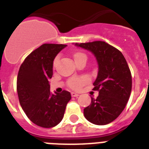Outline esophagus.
Returning <instances> with one entry per match:
<instances>
[{"label":"esophagus","instance_id":"obj_1","mask_svg":"<svg viewBox=\"0 0 149 149\" xmlns=\"http://www.w3.org/2000/svg\"><path fill=\"white\" fill-rule=\"evenodd\" d=\"M71 96H72V97H77L79 96V94L77 93H75V92H72V93H71Z\"/></svg>","mask_w":149,"mask_h":149}]
</instances>
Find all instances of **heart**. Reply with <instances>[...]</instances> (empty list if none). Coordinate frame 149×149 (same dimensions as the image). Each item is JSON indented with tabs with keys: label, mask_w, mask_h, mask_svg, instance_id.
Masks as SVG:
<instances>
[{
	"label": "heart",
	"mask_w": 149,
	"mask_h": 149,
	"mask_svg": "<svg viewBox=\"0 0 149 149\" xmlns=\"http://www.w3.org/2000/svg\"><path fill=\"white\" fill-rule=\"evenodd\" d=\"M74 59H78V58H86V55L83 52H77V53L74 54ZM57 61H58V58H56L55 61H54V66L56 65V63H57ZM89 82V78L86 77H76V78H72V79L70 80V87H72V89H74V90H78L79 89L81 86H83L84 84H87Z\"/></svg>",
	"instance_id": "heart-1"
}]
</instances>
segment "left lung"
<instances>
[{
  "mask_svg": "<svg viewBox=\"0 0 149 149\" xmlns=\"http://www.w3.org/2000/svg\"><path fill=\"white\" fill-rule=\"evenodd\" d=\"M75 45L92 52L98 64L93 90L99 91V95L96 99L91 97V104L84 110V117L94 125H107L124 111L132 92V74L127 61L119 50L105 42Z\"/></svg>",
  "mask_w": 149,
  "mask_h": 149,
  "instance_id": "obj_1",
  "label": "left lung"
}]
</instances>
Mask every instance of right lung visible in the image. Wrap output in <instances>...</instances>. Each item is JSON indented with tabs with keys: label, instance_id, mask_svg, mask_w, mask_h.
Returning a JSON list of instances; mask_svg holds the SVG:
<instances>
[{
	"label": "right lung",
	"instance_id": "add662e5",
	"mask_svg": "<svg viewBox=\"0 0 149 149\" xmlns=\"http://www.w3.org/2000/svg\"><path fill=\"white\" fill-rule=\"evenodd\" d=\"M66 45L43 44L27 56L20 66L17 79L18 99L28 118L38 126L52 127L63 120L70 92H50L49 79L53 61Z\"/></svg>",
	"mask_w": 149,
	"mask_h": 149
}]
</instances>
